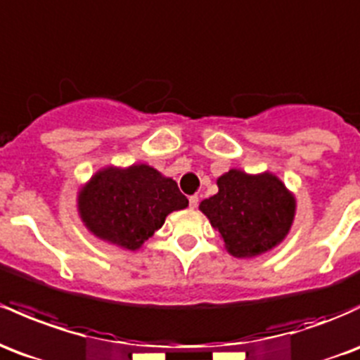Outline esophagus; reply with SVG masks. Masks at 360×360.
<instances>
[{
	"instance_id": "esophagus-1",
	"label": "esophagus",
	"mask_w": 360,
	"mask_h": 360,
	"mask_svg": "<svg viewBox=\"0 0 360 360\" xmlns=\"http://www.w3.org/2000/svg\"><path fill=\"white\" fill-rule=\"evenodd\" d=\"M198 201H200L198 195H193V196H189V207H191V208H196V207H198Z\"/></svg>"
}]
</instances>
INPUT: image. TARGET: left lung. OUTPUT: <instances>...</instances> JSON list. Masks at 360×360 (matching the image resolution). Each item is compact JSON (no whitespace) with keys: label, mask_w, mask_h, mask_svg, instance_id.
Returning <instances> with one entry per match:
<instances>
[{"label":"left lung","mask_w":360,"mask_h":360,"mask_svg":"<svg viewBox=\"0 0 360 360\" xmlns=\"http://www.w3.org/2000/svg\"><path fill=\"white\" fill-rule=\"evenodd\" d=\"M219 193L203 200L200 210L222 236L236 258L270 251L289 234L295 200L270 172L246 174L231 169L217 179Z\"/></svg>","instance_id":"8db88e82"}]
</instances>
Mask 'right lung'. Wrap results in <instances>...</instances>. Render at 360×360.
<instances>
[{"label":"right lung","instance_id":"1","mask_svg":"<svg viewBox=\"0 0 360 360\" xmlns=\"http://www.w3.org/2000/svg\"><path fill=\"white\" fill-rule=\"evenodd\" d=\"M188 207L176 181L145 164L98 171L78 195V210L98 239L135 251L174 210Z\"/></svg>","mask_w":360,"mask_h":360}]
</instances>
